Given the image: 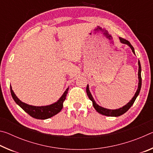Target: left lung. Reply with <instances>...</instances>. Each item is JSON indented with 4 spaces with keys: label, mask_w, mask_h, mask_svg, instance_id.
Here are the masks:
<instances>
[{
    "label": "left lung",
    "mask_w": 153,
    "mask_h": 153,
    "mask_svg": "<svg viewBox=\"0 0 153 153\" xmlns=\"http://www.w3.org/2000/svg\"><path fill=\"white\" fill-rule=\"evenodd\" d=\"M120 42L122 44H125V45H127L128 46H129V47L131 48V51H132V52H133V53L135 55L134 48L133 46L131 45V44L129 42V41H128L126 39H123V38H120ZM138 89H137L136 92L135 93V94H134V97L131 98V100H130V101H129L128 103H127V105H124L123 107H121L120 108H117V109H108V108L102 107H100V106L98 105V104H97V102H95V100H94V98H93L91 93H90V92L89 86H88V84L87 87H86L87 95H88V98H90V100L92 102L93 107H94L96 111H97L98 113L101 114V115H105V116H109V117H118V116L123 115V114L127 112V111L129 110V108H130L131 106H132V105L134 104V102L136 100L137 97L138 96L140 91V89H141V86H142L141 65H140V62L139 61H138Z\"/></svg>",
    "instance_id": "obj_1"
}]
</instances>
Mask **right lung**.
Segmentation results:
<instances>
[{"label": "right lung", "mask_w": 153, "mask_h": 153, "mask_svg": "<svg viewBox=\"0 0 153 153\" xmlns=\"http://www.w3.org/2000/svg\"><path fill=\"white\" fill-rule=\"evenodd\" d=\"M11 88V96L15 102L25 111L27 114L35 119L38 120H46L53 116L56 115L61 111L63 106V102L65 100L66 96L68 93L69 88H67L65 91L64 92L63 94L61 96V98L53 104L46 106H41V107H37V106H33L27 105L26 103L23 102L17 97V96L15 94L13 90H12L11 86H10Z\"/></svg>", "instance_id": "right-lung-1"}]
</instances>
